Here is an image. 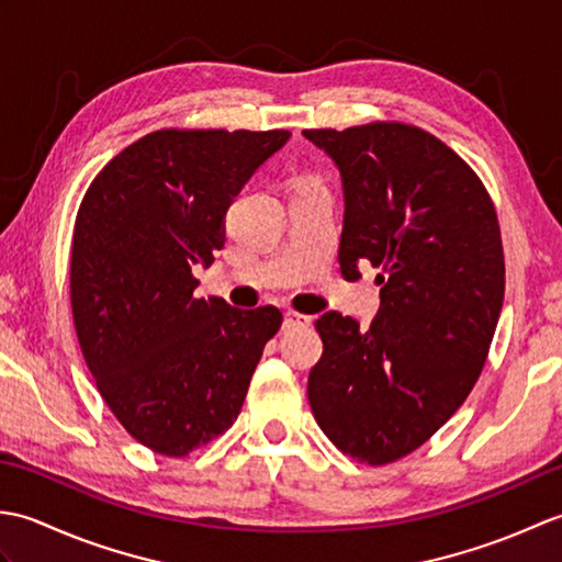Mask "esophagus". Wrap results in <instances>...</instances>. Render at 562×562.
<instances>
[{
    "label": "esophagus",
    "mask_w": 562,
    "mask_h": 562,
    "mask_svg": "<svg viewBox=\"0 0 562 562\" xmlns=\"http://www.w3.org/2000/svg\"><path fill=\"white\" fill-rule=\"evenodd\" d=\"M312 324V316H304V314H296V312H288L284 314L282 326L284 328H300V326H308Z\"/></svg>",
    "instance_id": "34e87169"
}]
</instances>
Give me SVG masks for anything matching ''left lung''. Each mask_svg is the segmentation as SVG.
Masks as SVG:
<instances>
[{"label": "left lung", "mask_w": 562, "mask_h": 562, "mask_svg": "<svg viewBox=\"0 0 562 562\" xmlns=\"http://www.w3.org/2000/svg\"><path fill=\"white\" fill-rule=\"evenodd\" d=\"M342 183L340 272L372 262L379 314L360 330L328 312L308 374L318 427L362 463L415 451L481 376L503 308L505 256L481 178L445 142L403 123L304 130Z\"/></svg>", "instance_id": "1"}]
</instances>
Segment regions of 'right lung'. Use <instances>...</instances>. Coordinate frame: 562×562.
Segmentation results:
<instances>
[{"instance_id":"obj_1","label":"right lung","mask_w":562,"mask_h":562,"mask_svg":"<svg viewBox=\"0 0 562 562\" xmlns=\"http://www.w3.org/2000/svg\"><path fill=\"white\" fill-rule=\"evenodd\" d=\"M288 130H159L93 178L75 224L71 316L103 401L142 445L186 457L241 413L274 306L195 300L193 268L224 246V217Z\"/></svg>"}]
</instances>
